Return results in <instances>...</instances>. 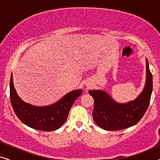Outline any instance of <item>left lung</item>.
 I'll return each instance as SVG.
<instances>
[{"instance_id":"8db88e82","label":"left lung","mask_w":160,"mask_h":160,"mask_svg":"<svg viewBox=\"0 0 160 160\" xmlns=\"http://www.w3.org/2000/svg\"><path fill=\"white\" fill-rule=\"evenodd\" d=\"M146 61L145 87L136 99L127 103L116 102L103 90H89L95 106L93 119L100 128L106 130H120L136 124L147 110L152 92V74Z\"/></svg>"}]
</instances>
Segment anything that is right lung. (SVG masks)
<instances>
[{"label": "right lung", "mask_w": 160, "mask_h": 160, "mask_svg": "<svg viewBox=\"0 0 160 160\" xmlns=\"http://www.w3.org/2000/svg\"><path fill=\"white\" fill-rule=\"evenodd\" d=\"M82 93V89H76L70 92L58 102L49 106H32L24 102L17 95L12 73L11 76L10 100L12 108L22 123L35 130L54 131L60 128L66 121L73 102Z\"/></svg>", "instance_id": "obj_1"}]
</instances>
